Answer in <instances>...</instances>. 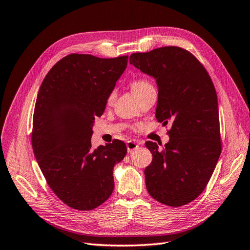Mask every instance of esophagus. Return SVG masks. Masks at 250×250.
I'll list each match as a JSON object with an SVG mask.
<instances>
[{"instance_id": "34e87169", "label": "esophagus", "mask_w": 250, "mask_h": 250, "mask_svg": "<svg viewBox=\"0 0 250 250\" xmlns=\"http://www.w3.org/2000/svg\"><path fill=\"white\" fill-rule=\"evenodd\" d=\"M138 144L133 142V140H129V142H126V149H127V152L129 153H132L133 151H135L136 149H138Z\"/></svg>"}]
</instances>
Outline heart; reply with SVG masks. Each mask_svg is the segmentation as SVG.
Returning a JSON list of instances; mask_svg holds the SVG:
<instances>
[{"label":"heart","mask_w":250,"mask_h":250,"mask_svg":"<svg viewBox=\"0 0 250 250\" xmlns=\"http://www.w3.org/2000/svg\"><path fill=\"white\" fill-rule=\"evenodd\" d=\"M149 88H153V85L152 83L146 80V79H144V78H139V79H135L134 81H132L131 83V89L134 95H138L140 93H143L145 91H146V89ZM115 95H116V93H115V91H112L110 94H108L107 96V99H106V102L107 104H111L112 102L114 101L115 99Z\"/></svg>","instance_id":"heart-1"}]
</instances>
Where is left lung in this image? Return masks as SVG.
I'll return each instance as SVG.
<instances>
[{"label": "left lung", "mask_w": 250, "mask_h": 250, "mask_svg": "<svg viewBox=\"0 0 250 250\" xmlns=\"http://www.w3.org/2000/svg\"><path fill=\"white\" fill-rule=\"evenodd\" d=\"M130 63L156 80V119L163 125L172 124L170 140L163 148L146 143L153 156L145 169L146 190L167 206H184L206 188L221 155L212 80L193 55L177 46L132 54Z\"/></svg>", "instance_id": "left-lung-1"}]
</instances>
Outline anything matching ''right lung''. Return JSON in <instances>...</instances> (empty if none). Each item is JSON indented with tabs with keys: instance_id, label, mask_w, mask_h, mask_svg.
Listing matches in <instances>:
<instances>
[{
	"instance_id": "obj_1",
	"label": "right lung",
	"mask_w": 250,
	"mask_h": 250,
	"mask_svg": "<svg viewBox=\"0 0 250 250\" xmlns=\"http://www.w3.org/2000/svg\"><path fill=\"white\" fill-rule=\"evenodd\" d=\"M127 56L104 59L70 54L50 68L35 105L31 145L54 193L67 206L93 210L114 190V166L126 154L124 142L92 149L95 117L123 75Z\"/></svg>"
}]
</instances>
